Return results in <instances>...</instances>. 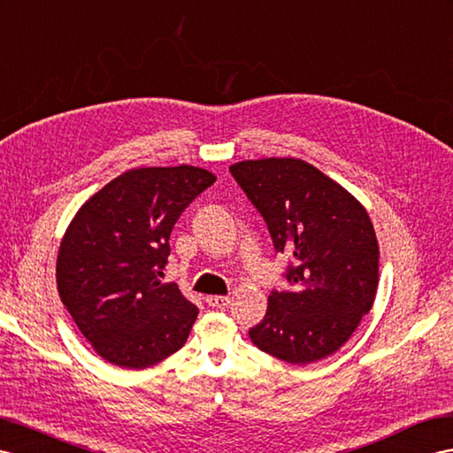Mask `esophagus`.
I'll return each instance as SVG.
<instances>
[{
  "label": "esophagus",
  "mask_w": 453,
  "mask_h": 453,
  "mask_svg": "<svg viewBox=\"0 0 453 453\" xmlns=\"http://www.w3.org/2000/svg\"><path fill=\"white\" fill-rule=\"evenodd\" d=\"M206 304L212 308H227L231 304L229 296H219V295H211L206 296Z\"/></svg>",
  "instance_id": "obj_1"
}]
</instances>
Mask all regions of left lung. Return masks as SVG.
I'll use <instances>...</instances> for the list:
<instances>
[{
    "label": "left lung",
    "instance_id": "obj_1",
    "mask_svg": "<svg viewBox=\"0 0 453 453\" xmlns=\"http://www.w3.org/2000/svg\"><path fill=\"white\" fill-rule=\"evenodd\" d=\"M229 170L264 216L275 250L295 260L291 288L272 293L250 341L293 365L331 356L375 303L379 242L365 206L300 158L241 160Z\"/></svg>",
    "mask_w": 453,
    "mask_h": 453
}]
</instances>
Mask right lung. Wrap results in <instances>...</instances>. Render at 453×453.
Listing matches in <instances>:
<instances>
[{"instance_id":"1","label":"right lung","mask_w":453,"mask_h":453,"mask_svg":"<svg viewBox=\"0 0 453 453\" xmlns=\"http://www.w3.org/2000/svg\"><path fill=\"white\" fill-rule=\"evenodd\" d=\"M216 181L199 166L132 168L78 208L57 254V291L105 362L145 369L188 341L199 308L162 283L183 208Z\"/></svg>"}]
</instances>
